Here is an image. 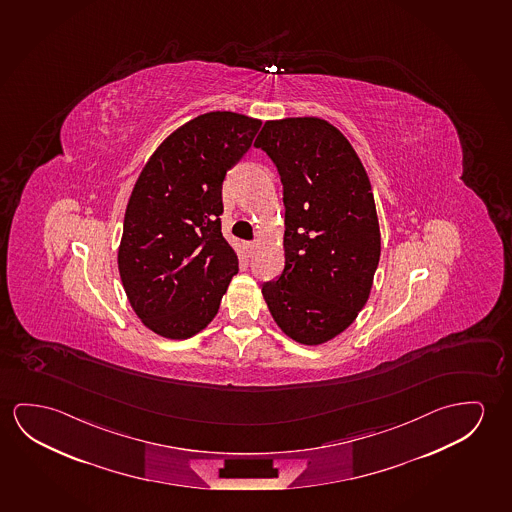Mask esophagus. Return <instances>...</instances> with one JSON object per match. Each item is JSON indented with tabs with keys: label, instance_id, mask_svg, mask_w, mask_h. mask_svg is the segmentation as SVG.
I'll return each mask as SVG.
<instances>
[{
	"label": "esophagus",
	"instance_id": "34e87169",
	"mask_svg": "<svg viewBox=\"0 0 512 512\" xmlns=\"http://www.w3.org/2000/svg\"><path fill=\"white\" fill-rule=\"evenodd\" d=\"M244 248H246V252H248V255H253V252H255V248H257V244L244 243Z\"/></svg>",
	"mask_w": 512,
	"mask_h": 512
}]
</instances>
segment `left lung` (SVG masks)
Returning a JSON list of instances; mask_svg holds the SVG:
<instances>
[{
  "instance_id": "obj_1",
  "label": "left lung",
  "mask_w": 512,
  "mask_h": 512,
  "mask_svg": "<svg viewBox=\"0 0 512 512\" xmlns=\"http://www.w3.org/2000/svg\"><path fill=\"white\" fill-rule=\"evenodd\" d=\"M255 147L284 184L285 268L262 287L278 328L303 346L346 331L369 299L381 232L369 175L328 120H268Z\"/></svg>"
}]
</instances>
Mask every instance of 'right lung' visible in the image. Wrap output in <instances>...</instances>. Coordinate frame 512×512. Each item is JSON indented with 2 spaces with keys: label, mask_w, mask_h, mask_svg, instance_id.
I'll list each match as a JSON object with an SVG mask.
<instances>
[{
  "label": "right lung",
  "mask_w": 512,
  "mask_h": 512,
  "mask_svg": "<svg viewBox=\"0 0 512 512\" xmlns=\"http://www.w3.org/2000/svg\"><path fill=\"white\" fill-rule=\"evenodd\" d=\"M260 124L234 111L198 115L166 136L134 182L118 273L136 315L165 339L204 330L239 271L221 234V184Z\"/></svg>",
  "instance_id": "1"
}]
</instances>
